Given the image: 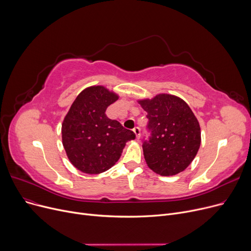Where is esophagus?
Returning a JSON list of instances; mask_svg holds the SVG:
<instances>
[{
    "label": "esophagus",
    "mask_w": 251,
    "mask_h": 251,
    "mask_svg": "<svg viewBox=\"0 0 251 251\" xmlns=\"http://www.w3.org/2000/svg\"><path fill=\"white\" fill-rule=\"evenodd\" d=\"M134 132H135V135H136V137H137V139H139L140 138V136H141V129H140V127H138V126H136L134 129Z\"/></svg>",
    "instance_id": "1"
}]
</instances>
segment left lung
Wrapping results in <instances>:
<instances>
[{"label":"left lung","mask_w":251,"mask_h":251,"mask_svg":"<svg viewBox=\"0 0 251 251\" xmlns=\"http://www.w3.org/2000/svg\"><path fill=\"white\" fill-rule=\"evenodd\" d=\"M139 103L148 119L149 137L143 140L147 165L162 176L182 172L201 146V127L194 112L182 99L169 94Z\"/></svg>","instance_id":"1"}]
</instances>
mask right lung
<instances>
[{"instance_id":"1","label":"right lung","mask_w":251,"mask_h":251,"mask_svg":"<svg viewBox=\"0 0 251 251\" xmlns=\"http://www.w3.org/2000/svg\"><path fill=\"white\" fill-rule=\"evenodd\" d=\"M117 98L104 87H89L77 96L65 117L64 148L71 163L84 173L108 170L121 158L126 143L136 139L134 131L105 114Z\"/></svg>"}]
</instances>
